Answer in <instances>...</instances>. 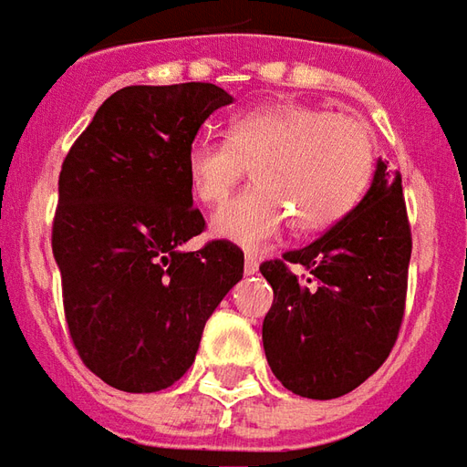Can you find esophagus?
<instances>
[{
    "instance_id": "esophagus-1",
    "label": "esophagus",
    "mask_w": 467,
    "mask_h": 467,
    "mask_svg": "<svg viewBox=\"0 0 467 467\" xmlns=\"http://www.w3.org/2000/svg\"><path fill=\"white\" fill-rule=\"evenodd\" d=\"M256 271H259V261H256V256H246V261H244V274H246V276H254V274H256Z\"/></svg>"
}]
</instances>
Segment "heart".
Returning <instances> with one entry per match:
<instances>
[{"instance_id": "obj_1", "label": "heart", "mask_w": 467, "mask_h": 467, "mask_svg": "<svg viewBox=\"0 0 467 467\" xmlns=\"http://www.w3.org/2000/svg\"><path fill=\"white\" fill-rule=\"evenodd\" d=\"M188 188L216 206L246 168L254 183L211 218L216 239L259 249L286 218L299 234L339 223L365 196L375 148L365 122L304 102H276L231 118L226 140L201 135L186 150Z\"/></svg>"}]
</instances>
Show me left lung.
<instances>
[{"mask_svg":"<svg viewBox=\"0 0 467 467\" xmlns=\"http://www.w3.org/2000/svg\"><path fill=\"white\" fill-rule=\"evenodd\" d=\"M410 254L402 175L379 158L369 191L339 223L284 261L261 264L274 289L261 337L281 385L332 400L375 375L398 339Z\"/></svg>","mask_w":467,"mask_h":467,"instance_id":"1","label":"left lung"}]
</instances>
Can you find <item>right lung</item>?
<instances>
[{
  "mask_svg": "<svg viewBox=\"0 0 467 467\" xmlns=\"http://www.w3.org/2000/svg\"><path fill=\"white\" fill-rule=\"evenodd\" d=\"M231 102L211 82L122 88L62 163L52 254L69 337L115 389L178 382L208 317L244 276V251L228 241L183 251L206 226L186 150L208 115Z\"/></svg>",
  "mask_w": 467,
  "mask_h": 467,
  "instance_id": "right-lung-1",
  "label": "right lung"
}]
</instances>
